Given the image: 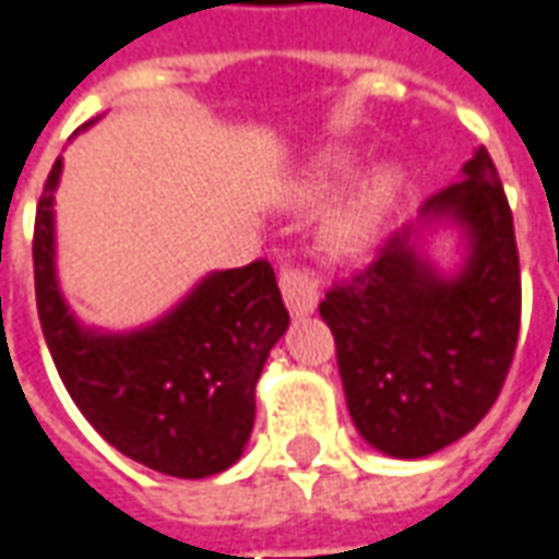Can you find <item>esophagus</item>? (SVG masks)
I'll return each instance as SVG.
<instances>
[{
	"mask_svg": "<svg viewBox=\"0 0 559 559\" xmlns=\"http://www.w3.org/2000/svg\"><path fill=\"white\" fill-rule=\"evenodd\" d=\"M281 293L293 317L314 314L320 302V278L311 269H284L281 272Z\"/></svg>",
	"mask_w": 559,
	"mask_h": 559,
	"instance_id": "obj_1",
	"label": "esophagus"
}]
</instances>
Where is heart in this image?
<instances>
[{
  "label": "heart",
  "instance_id": "1",
  "mask_svg": "<svg viewBox=\"0 0 559 559\" xmlns=\"http://www.w3.org/2000/svg\"><path fill=\"white\" fill-rule=\"evenodd\" d=\"M350 173L353 164L347 155H329L311 173V179L305 182L302 197L305 200H320V197L332 194L335 188L350 179ZM401 185H404V179H401L399 167H377L371 176H365L362 182L356 185V191L344 203L341 215L332 224V233H329V242L338 254H359L365 245L374 239V233L380 230V224L386 221L395 200H399Z\"/></svg>",
  "mask_w": 559,
  "mask_h": 559
}]
</instances>
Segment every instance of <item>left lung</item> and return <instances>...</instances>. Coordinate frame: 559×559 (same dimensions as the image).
Instances as JSON below:
<instances>
[{
    "instance_id": "left-lung-1",
    "label": "left lung",
    "mask_w": 559,
    "mask_h": 559,
    "mask_svg": "<svg viewBox=\"0 0 559 559\" xmlns=\"http://www.w3.org/2000/svg\"><path fill=\"white\" fill-rule=\"evenodd\" d=\"M457 226L465 260L443 276L424 236ZM353 425L392 457H425L473 431L503 389L521 326L515 227L488 148L421 203L371 266L320 302Z\"/></svg>"
}]
</instances>
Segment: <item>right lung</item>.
I'll return each instance as SVG.
<instances>
[{
  "label": "right lung",
  "instance_id": "add662e5",
  "mask_svg": "<svg viewBox=\"0 0 559 559\" xmlns=\"http://www.w3.org/2000/svg\"><path fill=\"white\" fill-rule=\"evenodd\" d=\"M86 128V126H83ZM56 158L35 212V299L56 371L80 413L122 455L176 479L233 467L254 428V386L290 326L266 260L209 272L134 332L80 323L56 278Z\"/></svg>",
  "mask_w": 559,
  "mask_h": 559
}]
</instances>
